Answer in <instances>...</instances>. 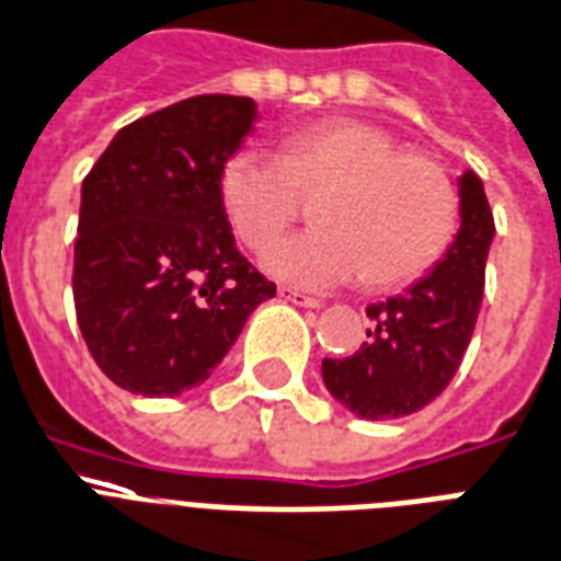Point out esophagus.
<instances>
[{
    "instance_id": "1",
    "label": "esophagus",
    "mask_w": 561,
    "mask_h": 561,
    "mask_svg": "<svg viewBox=\"0 0 561 561\" xmlns=\"http://www.w3.org/2000/svg\"><path fill=\"white\" fill-rule=\"evenodd\" d=\"M277 296L284 298V301H289V305L310 307V310H319V307H322V301H319V298L305 296V293H298V289H293V286H277Z\"/></svg>"
}]
</instances>
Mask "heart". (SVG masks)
Here are the masks:
<instances>
[{
  "instance_id": "1",
  "label": "heart",
  "mask_w": 561,
  "mask_h": 561,
  "mask_svg": "<svg viewBox=\"0 0 561 561\" xmlns=\"http://www.w3.org/2000/svg\"><path fill=\"white\" fill-rule=\"evenodd\" d=\"M319 194L317 198L314 195ZM314 196V230L265 249L260 265L298 289L364 277L393 289L444 256L458 225L456 185L435 159L399 150L364 121H325L286 136L277 156L242 147L218 174V204L239 245L260 251Z\"/></svg>"
}]
</instances>
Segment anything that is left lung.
Instances as JSON below:
<instances>
[{
    "label": "left lung",
    "instance_id": "8db88e82",
    "mask_svg": "<svg viewBox=\"0 0 561 561\" xmlns=\"http://www.w3.org/2000/svg\"><path fill=\"white\" fill-rule=\"evenodd\" d=\"M458 233L405 293L366 307L373 325L352 357H325L328 393L360 420H396L435 402L461 366L485 293L494 216L473 171L458 176Z\"/></svg>",
    "mask_w": 561,
    "mask_h": 561
}]
</instances>
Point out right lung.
<instances>
[{"label":"right lung","mask_w":561,"mask_h":561,"mask_svg":"<svg viewBox=\"0 0 561 561\" xmlns=\"http://www.w3.org/2000/svg\"><path fill=\"white\" fill-rule=\"evenodd\" d=\"M251 96L201 94L124 126L82 183L76 319L117 387L171 399L204 385L275 298L218 204V174L254 129Z\"/></svg>","instance_id":"1"}]
</instances>
